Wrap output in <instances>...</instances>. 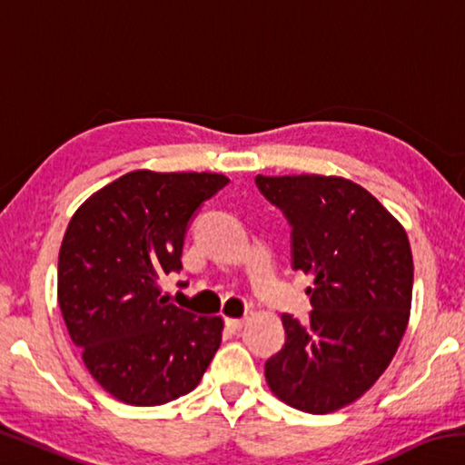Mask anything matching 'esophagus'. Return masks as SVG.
<instances>
[{
    "label": "esophagus",
    "mask_w": 465,
    "mask_h": 465,
    "mask_svg": "<svg viewBox=\"0 0 465 465\" xmlns=\"http://www.w3.org/2000/svg\"><path fill=\"white\" fill-rule=\"evenodd\" d=\"M246 324V318H227L225 320V326L230 328V330H233V332H238V330Z\"/></svg>",
    "instance_id": "34e87169"
}]
</instances>
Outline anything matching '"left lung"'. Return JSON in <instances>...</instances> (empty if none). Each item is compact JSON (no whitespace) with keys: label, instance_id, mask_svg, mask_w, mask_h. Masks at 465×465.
<instances>
[{"label":"left lung","instance_id":"8db88e82","mask_svg":"<svg viewBox=\"0 0 465 465\" xmlns=\"http://www.w3.org/2000/svg\"><path fill=\"white\" fill-rule=\"evenodd\" d=\"M291 225L293 271L310 274V322L282 313L285 346L264 365L282 402L310 414L349 406L380 380L406 332L414 264L404 227L341 176H256Z\"/></svg>","mask_w":465,"mask_h":465}]
</instances>
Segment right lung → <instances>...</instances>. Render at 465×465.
Masks as SVG:
<instances>
[{
  "label": "right lung",
  "instance_id": "obj_1",
  "mask_svg": "<svg viewBox=\"0 0 465 465\" xmlns=\"http://www.w3.org/2000/svg\"><path fill=\"white\" fill-rule=\"evenodd\" d=\"M230 183L211 172H129L75 211L59 250L57 297L84 365L110 396L160 406L199 385L223 320L168 303L201 204Z\"/></svg>",
  "mask_w": 465,
  "mask_h": 465
}]
</instances>
